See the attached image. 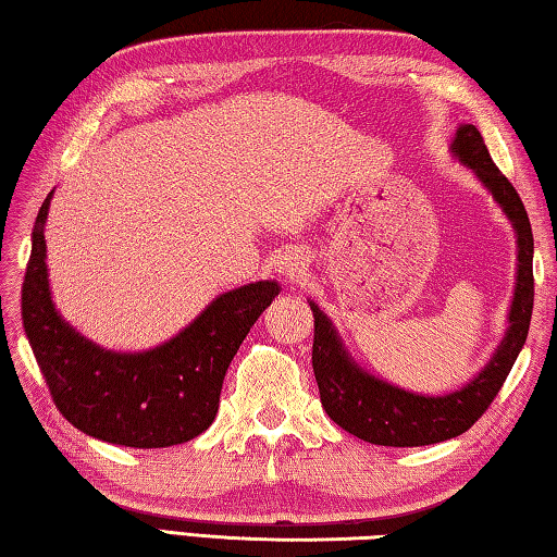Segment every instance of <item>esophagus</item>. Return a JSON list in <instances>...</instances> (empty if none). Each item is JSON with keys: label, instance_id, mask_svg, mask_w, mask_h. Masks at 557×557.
Returning a JSON list of instances; mask_svg holds the SVG:
<instances>
[{"label": "esophagus", "instance_id": "1", "mask_svg": "<svg viewBox=\"0 0 557 557\" xmlns=\"http://www.w3.org/2000/svg\"><path fill=\"white\" fill-rule=\"evenodd\" d=\"M302 257L296 255V251H288V255H283L281 259V271H286V276H298L302 274Z\"/></svg>", "mask_w": 557, "mask_h": 557}]
</instances>
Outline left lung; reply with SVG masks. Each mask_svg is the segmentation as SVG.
<instances>
[{
  "instance_id": "8db88e82",
  "label": "left lung",
  "mask_w": 557,
  "mask_h": 557,
  "mask_svg": "<svg viewBox=\"0 0 557 557\" xmlns=\"http://www.w3.org/2000/svg\"><path fill=\"white\" fill-rule=\"evenodd\" d=\"M450 152L478 176V182L492 194L517 233L519 264L507 314L509 327L485 369L473 381L446 395L405 391L363 371L346 351L332 320L318 308V302L308 300L314 318L312 371L324 412L344 432L375 446H429L468 432L497 397L529 337L533 310V235L527 208L517 188L492 162L475 125H458Z\"/></svg>"
}]
</instances>
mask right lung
<instances>
[{
  "mask_svg": "<svg viewBox=\"0 0 557 557\" xmlns=\"http://www.w3.org/2000/svg\"><path fill=\"white\" fill-rule=\"evenodd\" d=\"M40 206L21 288V318L52 403L72 426L99 442L164 448L213 424L223 377L251 324L278 296L276 281L218 296L176 337L148 351H111L62 320L50 296L46 220Z\"/></svg>",
  "mask_w": 557,
  "mask_h": 557,
  "instance_id": "add662e5",
  "label": "right lung"
}]
</instances>
